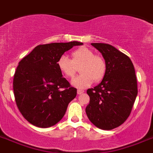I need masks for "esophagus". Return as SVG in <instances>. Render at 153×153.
Instances as JSON below:
<instances>
[{"label":"esophagus","mask_w":153,"mask_h":153,"mask_svg":"<svg viewBox=\"0 0 153 153\" xmlns=\"http://www.w3.org/2000/svg\"><path fill=\"white\" fill-rule=\"evenodd\" d=\"M83 92H84V91H82V90H77V94H81Z\"/></svg>","instance_id":"1"}]
</instances>
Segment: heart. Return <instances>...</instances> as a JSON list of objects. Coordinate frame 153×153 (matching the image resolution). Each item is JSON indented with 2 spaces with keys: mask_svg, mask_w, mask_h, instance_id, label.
Masks as SVG:
<instances>
[{
  "mask_svg": "<svg viewBox=\"0 0 153 153\" xmlns=\"http://www.w3.org/2000/svg\"><path fill=\"white\" fill-rule=\"evenodd\" d=\"M72 59L62 55L57 59V66L59 71L66 77L72 78L79 66L80 73L72 80V85L83 89L89 87L94 82H100L106 74L107 64L100 55L94 54L92 49L87 47H80L71 53Z\"/></svg>",
  "mask_w": 153,
  "mask_h": 153,
  "instance_id": "obj_1",
  "label": "heart"
}]
</instances>
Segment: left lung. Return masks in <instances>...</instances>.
Here are the masks:
<instances>
[{"mask_svg": "<svg viewBox=\"0 0 153 153\" xmlns=\"http://www.w3.org/2000/svg\"><path fill=\"white\" fill-rule=\"evenodd\" d=\"M102 54L107 64L102 81L87 91L90 103L86 113L96 127L111 130L130 115L138 94L135 68L130 58L114 46L91 43Z\"/></svg>", "mask_w": 153, "mask_h": 153, "instance_id": "obj_1", "label": "left lung"}]
</instances>
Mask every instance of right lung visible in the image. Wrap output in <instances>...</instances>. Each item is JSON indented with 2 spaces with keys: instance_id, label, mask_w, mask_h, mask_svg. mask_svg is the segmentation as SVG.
Instances as JSON below:
<instances>
[{
  "instance_id": "right-lung-1",
  "label": "right lung",
  "mask_w": 153,
  "mask_h": 153,
  "mask_svg": "<svg viewBox=\"0 0 153 153\" xmlns=\"http://www.w3.org/2000/svg\"><path fill=\"white\" fill-rule=\"evenodd\" d=\"M79 42L39 45L22 59L13 80L15 101L23 117L32 125L49 128L60 121L68 104L76 96L57 66V59Z\"/></svg>"
}]
</instances>
